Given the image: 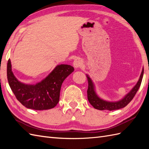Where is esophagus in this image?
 <instances>
[{
    "label": "esophagus",
    "instance_id": "34e87169",
    "mask_svg": "<svg viewBox=\"0 0 149 149\" xmlns=\"http://www.w3.org/2000/svg\"><path fill=\"white\" fill-rule=\"evenodd\" d=\"M83 65V63H82L81 60L80 59H76L74 61V66L75 68H80Z\"/></svg>",
    "mask_w": 149,
    "mask_h": 149
}]
</instances>
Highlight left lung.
I'll return each instance as SVG.
<instances>
[{
	"label": "left lung",
	"mask_w": 149,
	"mask_h": 149,
	"mask_svg": "<svg viewBox=\"0 0 149 149\" xmlns=\"http://www.w3.org/2000/svg\"><path fill=\"white\" fill-rule=\"evenodd\" d=\"M143 72L144 70L143 68L140 79H139L138 83L134 86V88L122 99L117 101V102H109V101H106L100 99L97 95L95 91V86L93 83L91 81V78L89 77V75H87L86 77L88 81V88L87 90L88 101L91 104V105L93 106L94 108L99 110L113 111L123 108L131 102L138 91L141 83Z\"/></svg>",
	"instance_id": "1"
}]
</instances>
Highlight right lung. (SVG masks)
Masks as SVG:
<instances>
[{"label":"right lung","mask_w":149,"mask_h":149,"mask_svg":"<svg viewBox=\"0 0 149 149\" xmlns=\"http://www.w3.org/2000/svg\"><path fill=\"white\" fill-rule=\"evenodd\" d=\"M74 70V67L70 65H59L40 83L35 85L26 84L15 77L9 59L7 77L9 86L22 105L29 109L45 110L52 109L57 105L63 82Z\"/></svg>","instance_id":"add662e5"}]
</instances>
